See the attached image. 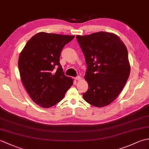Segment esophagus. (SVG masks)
Masks as SVG:
<instances>
[{
  "label": "esophagus",
  "mask_w": 149,
  "mask_h": 149,
  "mask_svg": "<svg viewBox=\"0 0 149 149\" xmlns=\"http://www.w3.org/2000/svg\"><path fill=\"white\" fill-rule=\"evenodd\" d=\"M81 77L80 76H77V77H75V80H77V81H79V80H80L81 79Z\"/></svg>",
  "instance_id": "1"
}]
</instances>
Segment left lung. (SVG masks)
Masks as SVG:
<instances>
[{
    "label": "left lung",
    "mask_w": 149,
    "mask_h": 149,
    "mask_svg": "<svg viewBox=\"0 0 149 149\" xmlns=\"http://www.w3.org/2000/svg\"><path fill=\"white\" fill-rule=\"evenodd\" d=\"M87 65L88 89L84 99L95 107L109 105L118 97L130 74L128 52L116 34L98 32L76 36Z\"/></svg>",
    "instance_id": "left-lung-1"
}]
</instances>
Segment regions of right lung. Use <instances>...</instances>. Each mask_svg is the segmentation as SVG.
<instances>
[{
  "label": "right lung",
  "mask_w": 149,
  "mask_h": 149,
  "mask_svg": "<svg viewBox=\"0 0 149 149\" xmlns=\"http://www.w3.org/2000/svg\"><path fill=\"white\" fill-rule=\"evenodd\" d=\"M75 36L39 33L27 42L18 58L22 83L34 102L49 108L59 102L73 84L59 58L63 47Z\"/></svg>",
  "instance_id": "add662e5"
}]
</instances>
